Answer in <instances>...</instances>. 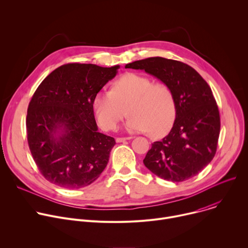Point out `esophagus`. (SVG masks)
<instances>
[{
    "instance_id": "1",
    "label": "esophagus",
    "mask_w": 248,
    "mask_h": 248,
    "mask_svg": "<svg viewBox=\"0 0 248 248\" xmlns=\"http://www.w3.org/2000/svg\"><path fill=\"white\" fill-rule=\"evenodd\" d=\"M132 137L131 136H127V137H117L116 138V141L118 143H120V142H124V141H126V140H129V139H131Z\"/></svg>"
}]
</instances>
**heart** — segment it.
<instances>
[{
    "instance_id": "b5f03b06",
    "label": "heart",
    "mask_w": 248,
    "mask_h": 248,
    "mask_svg": "<svg viewBox=\"0 0 248 248\" xmlns=\"http://www.w3.org/2000/svg\"><path fill=\"white\" fill-rule=\"evenodd\" d=\"M96 121L105 130L114 129L127 115L126 128L134 132L150 131L155 137L166 134L176 117L171 88L153 82L144 75L127 73L115 81L112 91H101L93 99Z\"/></svg>"
}]
</instances>
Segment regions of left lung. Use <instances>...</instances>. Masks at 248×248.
<instances>
[{
  "mask_svg": "<svg viewBox=\"0 0 248 248\" xmlns=\"http://www.w3.org/2000/svg\"><path fill=\"white\" fill-rule=\"evenodd\" d=\"M143 69L172 90L176 117L170 133L156 141L143 163L154 174L180 183L193 178L214 158L220 134V114L208 83L190 65L161 57L125 64Z\"/></svg>",
  "mask_w": 248,
  "mask_h": 248,
  "instance_id": "left-lung-1",
  "label": "left lung"
}]
</instances>
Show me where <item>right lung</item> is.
<instances>
[{
	"label": "right lung",
	"instance_id": "obj_1",
	"mask_svg": "<svg viewBox=\"0 0 248 248\" xmlns=\"http://www.w3.org/2000/svg\"><path fill=\"white\" fill-rule=\"evenodd\" d=\"M119 68L62 64L34 92L26 116L27 141L33 160L50 183L81 188L107 166L116 141L98 132L92 104Z\"/></svg>",
	"mask_w": 248,
	"mask_h": 248
}]
</instances>
